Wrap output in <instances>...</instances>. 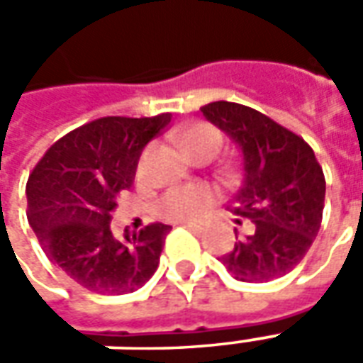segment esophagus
I'll return each mask as SVG.
<instances>
[{
  "mask_svg": "<svg viewBox=\"0 0 363 363\" xmlns=\"http://www.w3.org/2000/svg\"><path fill=\"white\" fill-rule=\"evenodd\" d=\"M181 225H184L186 229H190V231H194V233H200L202 231V225H198V223H189V221H184V223H181Z\"/></svg>",
  "mask_w": 363,
  "mask_h": 363,
  "instance_id": "1",
  "label": "esophagus"
}]
</instances>
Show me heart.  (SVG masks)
<instances>
[{
  "mask_svg": "<svg viewBox=\"0 0 363 363\" xmlns=\"http://www.w3.org/2000/svg\"><path fill=\"white\" fill-rule=\"evenodd\" d=\"M182 150L190 157H196L202 153H218L221 145V134L218 128L210 126L206 122L192 124L181 134ZM213 202V194L204 186H177L167 190L155 204V212L159 218L171 221H189L202 218Z\"/></svg>",
  "mask_w": 363,
  "mask_h": 363,
  "instance_id": "heart-1",
  "label": "heart"
}]
</instances>
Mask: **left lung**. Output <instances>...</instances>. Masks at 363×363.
Returning <instances> with one entry per match:
<instances>
[{
    "instance_id": "left-lung-1",
    "label": "left lung",
    "mask_w": 363,
    "mask_h": 363,
    "mask_svg": "<svg viewBox=\"0 0 363 363\" xmlns=\"http://www.w3.org/2000/svg\"><path fill=\"white\" fill-rule=\"evenodd\" d=\"M200 111L241 151L243 182L229 210L249 218L255 228L235 241L221 262L239 281L281 278L301 262L319 233L323 169L299 135L251 106L216 101Z\"/></svg>"
}]
</instances>
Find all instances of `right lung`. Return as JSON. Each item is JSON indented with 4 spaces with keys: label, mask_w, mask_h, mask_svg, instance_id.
Returning a JSON list of instances; mask_svg holds the SVG:
<instances>
[{
    "label": "right lung",
    "mask_w": 363,
    "mask_h": 363,
    "mask_svg": "<svg viewBox=\"0 0 363 363\" xmlns=\"http://www.w3.org/2000/svg\"><path fill=\"white\" fill-rule=\"evenodd\" d=\"M169 122L171 112L93 120L54 143L28 177L27 218L36 239L56 267L89 291L132 294L157 270L171 225L124 229L118 239L111 221L143 147Z\"/></svg>",
    "instance_id": "obj_1"
}]
</instances>
